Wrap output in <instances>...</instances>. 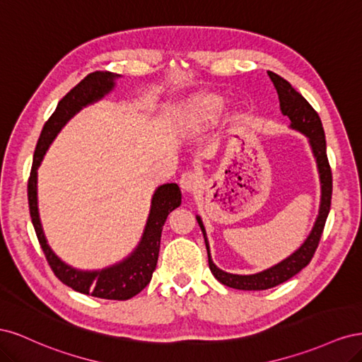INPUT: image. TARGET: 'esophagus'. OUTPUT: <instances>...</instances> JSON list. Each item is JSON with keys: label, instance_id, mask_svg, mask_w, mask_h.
<instances>
[{"label": "esophagus", "instance_id": "1", "mask_svg": "<svg viewBox=\"0 0 362 362\" xmlns=\"http://www.w3.org/2000/svg\"><path fill=\"white\" fill-rule=\"evenodd\" d=\"M180 185L184 192H187V193L194 192L199 185V175L196 172H192V170L184 172L180 178Z\"/></svg>", "mask_w": 362, "mask_h": 362}]
</instances>
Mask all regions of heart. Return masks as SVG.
I'll list each match as a JSON object with an SVG mask.
<instances>
[{"instance_id": "b5f03b06", "label": "heart", "mask_w": 362, "mask_h": 362, "mask_svg": "<svg viewBox=\"0 0 362 362\" xmlns=\"http://www.w3.org/2000/svg\"><path fill=\"white\" fill-rule=\"evenodd\" d=\"M222 110H223V100L217 96L204 98L198 105V113H199V117L202 119H213L221 115Z\"/></svg>"}]
</instances>
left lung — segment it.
Returning <instances> with one entry per match:
<instances>
[{
    "label": "left lung",
    "instance_id": "1",
    "mask_svg": "<svg viewBox=\"0 0 362 362\" xmlns=\"http://www.w3.org/2000/svg\"><path fill=\"white\" fill-rule=\"evenodd\" d=\"M270 80L275 86V89L278 92L279 98V107L284 116H287L290 119V128L299 131V133L305 134L310 140V146L313 149V154L315 157L317 163V169H319L320 175V184H322V199H320V210L319 216L315 218V223L311 229L310 235L306 237L302 246L293 252L290 257L286 259H282L278 264L273 267L262 270L259 273H255V275H233V273H226L223 270L218 269L211 257H210V245H208L206 240V233L204 223L201 221L199 216H196V221H198L204 240H205V246L208 252V266H210V270L214 275V278L222 282L223 286L237 288V290H267L272 287H276L279 284L288 281L294 275L310 264V261L314 257V252L319 246L322 233L325 229V223L327 214H329L331 210V199H332V172L329 161H327L326 156V140H325V131L322 127V120L317 115V112L311 107V104L305 100V98L294 89V87L287 81L284 80L282 76H279L275 72L267 71Z\"/></svg>",
    "mask_w": 362,
    "mask_h": 362
}]
</instances>
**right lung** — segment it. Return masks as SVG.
<instances>
[{"instance_id":"obj_1","label":"right lung","mask_w":362,"mask_h":362,"mask_svg":"<svg viewBox=\"0 0 362 362\" xmlns=\"http://www.w3.org/2000/svg\"><path fill=\"white\" fill-rule=\"evenodd\" d=\"M119 74L108 71L92 72L63 96L56 112L51 115L47 124L43 125L35 149V157H33V166L28 178V206L31 222L54 275L75 291L110 300L131 299L149 284L152 273H154L157 267L163 225L166 222L169 213L181 205V190L178 184H163L156 190L154 196H152L151 211L144 235H141L140 243L133 250V254L115 266L105 267L103 270L84 272L76 270L68 266L66 262H63L54 254L47 242L37 210V169L51 141L64 127V124L75 113H78L83 107L96 103L104 95L113 90L115 80L119 78Z\"/></svg>"}]
</instances>
